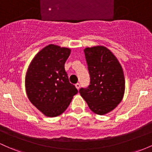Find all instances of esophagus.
Instances as JSON below:
<instances>
[{"label": "esophagus", "instance_id": "1", "mask_svg": "<svg viewBox=\"0 0 152 152\" xmlns=\"http://www.w3.org/2000/svg\"><path fill=\"white\" fill-rule=\"evenodd\" d=\"M75 87L77 88V89L79 90L80 88V83H77V84L75 85Z\"/></svg>", "mask_w": 152, "mask_h": 152}]
</instances>
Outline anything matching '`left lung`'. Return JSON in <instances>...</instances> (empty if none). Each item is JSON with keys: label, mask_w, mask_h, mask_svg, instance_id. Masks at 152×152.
I'll use <instances>...</instances> for the list:
<instances>
[{"label": "left lung", "mask_w": 152, "mask_h": 152, "mask_svg": "<svg viewBox=\"0 0 152 152\" xmlns=\"http://www.w3.org/2000/svg\"><path fill=\"white\" fill-rule=\"evenodd\" d=\"M91 83L79 92L93 112L104 115L121 102L125 94L123 70L118 59L103 45L84 49Z\"/></svg>", "instance_id": "8db88e82"}]
</instances>
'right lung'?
<instances>
[{"mask_svg":"<svg viewBox=\"0 0 152 152\" xmlns=\"http://www.w3.org/2000/svg\"><path fill=\"white\" fill-rule=\"evenodd\" d=\"M70 53V48L50 44L35 55L26 72L27 97L46 117L61 115L78 92L64 69Z\"/></svg>","mask_w":152,"mask_h":152,"instance_id":"1","label":"right lung"}]
</instances>
